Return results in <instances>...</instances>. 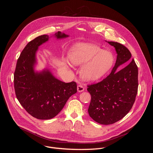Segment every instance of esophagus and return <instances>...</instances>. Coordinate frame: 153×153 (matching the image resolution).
Listing matches in <instances>:
<instances>
[{"mask_svg":"<svg viewBox=\"0 0 153 153\" xmlns=\"http://www.w3.org/2000/svg\"><path fill=\"white\" fill-rule=\"evenodd\" d=\"M77 91L78 92H82V91H84V90H85V88L84 87L82 86V85H79L78 86H77Z\"/></svg>","mask_w":153,"mask_h":153,"instance_id":"34e87169","label":"esophagus"}]
</instances>
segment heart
<instances>
[{
	"label": "heart",
	"instance_id": "heart-1",
	"mask_svg": "<svg viewBox=\"0 0 153 153\" xmlns=\"http://www.w3.org/2000/svg\"><path fill=\"white\" fill-rule=\"evenodd\" d=\"M68 56L73 66H82L80 76L86 81L101 79L112 68L114 60L111 52L90 43H76L70 49Z\"/></svg>",
	"mask_w": 153,
	"mask_h": 153
}]
</instances>
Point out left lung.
I'll list each match as a JSON object with an SVG mask.
<instances>
[{
    "instance_id": "1",
    "label": "left lung",
    "mask_w": 153,
    "mask_h": 153,
    "mask_svg": "<svg viewBox=\"0 0 153 153\" xmlns=\"http://www.w3.org/2000/svg\"><path fill=\"white\" fill-rule=\"evenodd\" d=\"M108 43L115 48L117 54L114 67L105 79L88 85L87 88L91 96L88 110L89 115L102 125L113 124L124 117L135 102L138 89V68L133 59L130 62V51L118 42ZM123 63L128 65L117 71V68Z\"/></svg>"
}]
</instances>
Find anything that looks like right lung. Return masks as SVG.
I'll list each match as a JSON object with an SVG mask.
<instances>
[{"instance_id": "1", "label": "right lung", "mask_w": 153, "mask_h": 153, "mask_svg": "<svg viewBox=\"0 0 153 153\" xmlns=\"http://www.w3.org/2000/svg\"><path fill=\"white\" fill-rule=\"evenodd\" d=\"M54 36L60 39L69 36L58 31ZM48 39L49 36L44 34L30 41L22 51L14 74L17 100L30 115L41 120L57 116L68 99L77 93L75 82H63L47 69L40 72L34 71L38 48Z\"/></svg>"}]
</instances>
